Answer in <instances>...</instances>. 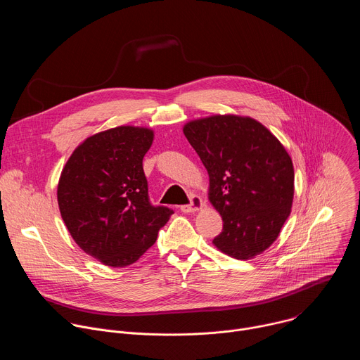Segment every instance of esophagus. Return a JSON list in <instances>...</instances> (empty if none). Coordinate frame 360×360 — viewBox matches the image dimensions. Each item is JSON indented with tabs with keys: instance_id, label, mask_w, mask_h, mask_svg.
<instances>
[{
	"instance_id": "34e87169",
	"label": "esophagus",
	"mask_w": 360,
	"mask_h": 360,
	"mask_svg": "<svg viewBox=\"0 0 360 360\" xmlns=\"http://www.w3.org/2000/svg\"><path fill=\"white\" fill-rule=\"evenodd\" d=\"M202 207H203L202 199H200L199 196H196V195H192V196H191V202H189L188 205H182L181 211L185 212V214H191V212L199 211Z\"/></svg>"
}]
</instances>
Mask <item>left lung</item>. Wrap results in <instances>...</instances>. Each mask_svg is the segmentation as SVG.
<instances>
[{
    "label": "left lung",
    "instance_id": "1",
    "mask_svg": "<svg viewBox=\"0 0 360 360\" xmlns=\"http://www.w3.org/2000/svg\"><path fill=\"white\" fill-rule=\"evenodd\" d=\"M184 134L210 175V200L224 221L212 240L246 261L279 236L293 202V164L278 138L249 117L214 115L188 122Z\"/></svg>",
    "mask_w": 360,
    "mask_h": 360
}]
</instances>
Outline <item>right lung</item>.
<instances>
[{
	"instance_id": "add662e5",
	"label": "right lung",
	"mask_w": 360,
	"mask_h": 360,
	"mask_svg": "<svg viewBox=\"0 0 360 360\" xmlns=\"http://www.w3.org/2000/svg\"><path fill=\"white\" fill-rule=\"evenodd\" d=\"M153 131L117 127L86 138L67 161L58 182V207L77 245L101 264L124 268L157 240L174 214L153 207L142 160Z\"/></svg>"
}]
</instances>
